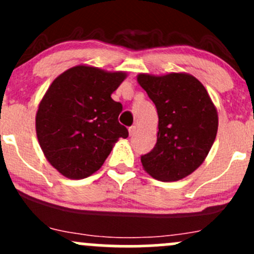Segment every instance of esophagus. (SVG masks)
Segmentation results:
<instances>
[{
	"label": "esophagus",
	"mask_w": 254,
	"mask_h": 254,
	"mask_svg": "<svg viewBox=\"0 0 254 254\" xmlns=\"http://www.w3.org/2000/svg\"><path fill=\"white\" fill-rule=\"evenodd\" d=\"M136 129H137V127H136V125H132V127H129V134H130V136H132V135L135 134Z\"/></svg>",
	"instance_id": "1"
}]
</instances>
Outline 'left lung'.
Returning <instances> with one entry per match:
<instances>
[{
    "mask_svg": "<svg viewBox=\"0 0 254 254\" xmlns=\"http://www.w3.org/2000/svg\"><path fill=\"white\" fill-rule=\"evenodd\" d=\"M137 82L158 113L157 143L141 157L143 169L157 180H181L204 162L212 148L217 108L202 82L189 73H140Z\"/></svg>",
    "mask_w": 254,
    "mask_h": 254,
    "instance_id": "8db88e82",
    "label": "left lung"
}]
</instances>
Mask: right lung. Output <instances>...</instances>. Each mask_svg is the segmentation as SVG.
<instances>
[{
	"instance_id": "add662e5",
	"label": "right lung",
	"mask_w": 254,
	"mask_h": 254,
	"mask_svg": "<svg viewBox=\"0 0 254 254\" xmlns=\"http://www.w3.org/2000/svg\"><path fill=\"white\" fill-rule=\"evenodd\" d=\"M127 71L79 64L52 81L36 112L35 127L44 156L68 179L97 172L127 129L119 124L123 107L111 95Z\"/></svg>"
}]
</instances>
